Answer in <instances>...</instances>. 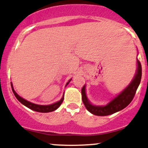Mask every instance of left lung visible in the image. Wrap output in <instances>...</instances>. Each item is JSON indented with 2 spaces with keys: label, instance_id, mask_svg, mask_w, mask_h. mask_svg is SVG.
<instances>
[{
  "label": "left lung",
  "instance_id": "left-lung-1",
  "mask_svg": "<svg viewBox=\"0 0 148 148\" xmlns=\"http://www.w3.org/2000/svg\"><path fill=\"white\" fill-rule=\"evenodd\" d=\"M136 73L132 81L130 82L123 91L119 93L116 98L112 99L107 105L105 106H96L92 105L86 97L85 85L82 88V97L83 103L86 109L95 116H108L122 110L127 106L134 97L135 93L139 86L142 76V68L140 62L137 60Z\"/></svg>",
  "mask_w": 148,
  "mask_h": 148
}]
</instances>
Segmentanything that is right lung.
<instances>
[{
    "label": "right lung",
    "instance_id": "1",
    "mask_svg": "<svg viewBox=\"0 0 148 148\" xmlns=\"http://www.w3.org/2000/svg\"><path fill=\"white\" fill-rule=\"evenodd\" d=\"M71 80V79H70V80L68 82L66 83V86L69 84V83L70 82ZM11 86H12V91H13L15 97L16 98L17 100H18V101L21 102V103H22L23 105H25V107H27V108L32 109V110L35 111V112H37L48 113V112H53V111L56 110V109L58 108V107H60L61 105H62V102H63V100H64V95H63V96H62V99H61L60 101L55 102V103H53V104H52V105H36V104H34V103H32V102L27 101V100H25V99L21 98V96H19V95L16 93V92L14 91V89L13 85H12V82H11Z\"/></svg>",
    "mask_w": 148,
    "mask_h": 148
}]
</instances>
